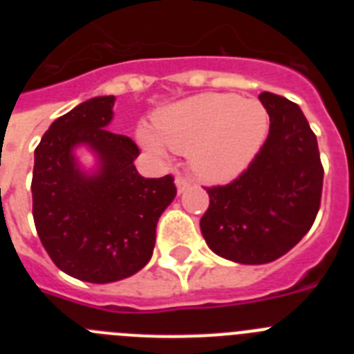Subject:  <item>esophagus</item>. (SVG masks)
<instances>
[{
  "instance_id": "34e87169",
  "label": "esophagus",
  "mask_w": 354,
  "mask_h": 354,
  "mask_svg": "<svg viewBox=\"0 0 354 354\" xmlns=\"http://www.w3.org/2000/svg\"><path fill=\"white\" fill-rule=\"evenodd\" d=\"M175 183H177V189H179V193L186 192L187 187L192 186V179H187V177H183V175H179V177L175 179Z\"/></svg>"
}]
</instances>
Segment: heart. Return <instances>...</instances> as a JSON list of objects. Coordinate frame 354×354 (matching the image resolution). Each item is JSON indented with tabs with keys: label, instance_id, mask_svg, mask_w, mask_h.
<instances>
[{
	"label": "heart",
	"instance_id": "heart-1",
	"mask_svg": "<svg viewBox=\"0 0 354 354\" xmlns=\"http://www.w3.org/2000/svg\"><path fill=\"white\" fill-rule=\"evenodd\" d=\"M266 131L268 113L261 102L243 101L234 93H202L159 115L158 138L143 131L142 142L158 154L162 141L177 152H192L196 175L225 183L257 154Z\"/></svg>",
	"mask_w": 354,
	"mask_h": 354
}]
</instances>
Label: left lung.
Listing matches in <instances>:
<instances>
[{
    "label": "left lung",
    "instance_id": "left-lung-1",
    "mask_svg": "<svg viewBox=\"0 0 354 354\" xmlns=\"http://www.w3.org/2000/svg\"><path fill=\"white\" fill-rule=\"evenodd\" d=\"M259 101L270 115L268 140L236 179L207 187L200 220L209 248L241 264H266L298 245L323 193L317 138L299 106L271 92Z\"/></svg>",
    "mask_w": 354,
    "mask_h": 354
}]
</instances>
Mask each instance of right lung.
Segmentation results:
<instances>
[{
    "instance_id": "obj_1",
    "label": "right lung",
    "mask_w": 354,
    "mask_h": 354,
    "mask_svg": "<svg viewBox=\"0 0 354 354\" xmlns=\"http://www.w3.org/2000/svg\"><path fill=\"white\" fill-rule=\"evenodd\" d=\"M113 95L93 97L51 124L35 149L33 221L40 243L64 273L92 283L117 282L150 261L156 225L177 195L174 175L142 177L138 145L108 131ZM92 146L102 170L79 171L71 149Z\"/></svg>"
}]
</instances>
